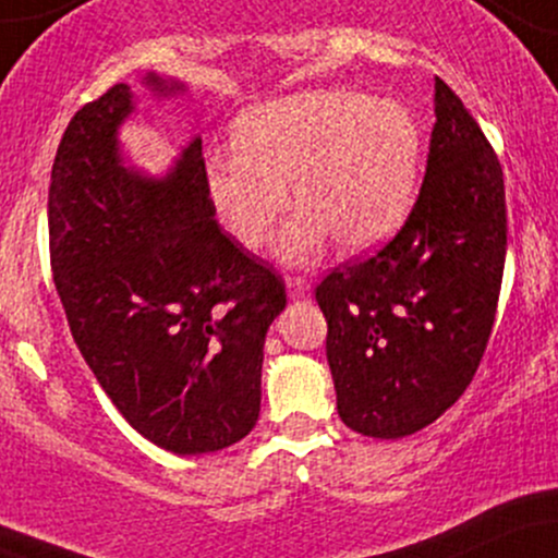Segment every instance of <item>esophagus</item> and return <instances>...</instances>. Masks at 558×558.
<instances>
[{"mask_svg":"<svg viewBox=\"0 0 558 558\" xmlns=\"http://www.w3.org/2000/svg\"><path fill=\"white\" fill-rule=\"evenodd\" d=\"M286 286H288V296H291V299H304L312 283L304 278V275H288Z\"/></svg>","mask_w":558,"mask_h":558,"instance_id":"esophagus-1","label":"esophagus"}]
</instances>
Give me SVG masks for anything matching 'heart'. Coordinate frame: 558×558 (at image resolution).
<instances>
[{
    "mask_svg": "<svg viewBox=\"0 0 558 558\" xmlns=\"http://www.w3.org/2000/svg\"><path fill=\"white\" fill-rule=\"evenodd\" d=\"M425 136L409 107L354 88H312L243 112L233 149L207 157V189L233 239L262 248L288 209L301 215L280 257L310 262L328 233L343 252L386 241L412 207Z\"/></svg>",
    "mask_w": 558,
    "mask_h": 558,
    "instance_id": "1",
    "label": "heart"
}]
</instances>
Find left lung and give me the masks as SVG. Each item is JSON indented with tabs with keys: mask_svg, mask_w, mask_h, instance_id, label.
I'll return each mask as SVG.
<instances>
[{
	"mask_svg": "<svg viewBox=\"0 0 558 558\" xmlns=\"http://www.w3.org/2000/svg\"><path fill=\"white\" fill-rule=\"evenodd\" d=\"M504 259L501 162L462 99L435 78L425 181L407 222L315 288L338 414L351 430L403 438L464 393L488 345Z\"/></svg>",
	"mask_w": 558,
	"mask_h": 558,
	"instance_id": "8db88e82",
	"label": "left lung"
}]
</instances>
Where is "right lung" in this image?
<instances>
[{
	"label": "right lung",
	"instance_id": "1",
	"mask_svg": "<svg viewBox=\"0 0 558 558\" xmlns=\"http://www.w3.org/2000/svg\"><path fill=\"white\" fill-rule=\"evenodd\" d=\"M157 94L181 83L146 75ZM118 83L73 114L49 183V259L83 360L131 427L181 457L220 451L259 420L262 349L280 275L217 226L202 138L165 181L125 170Z\"/></svg>",
	"mask_w": 558,
	"mask_h": 558
}]
</instances>
